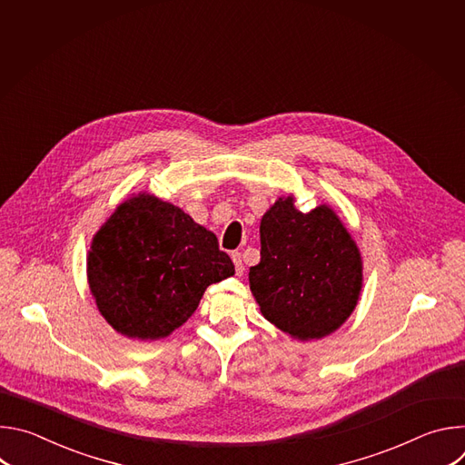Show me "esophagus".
Here are the masks:
<instances>
[{
    "label": "esophagus",
    "instance_id": "1",
    "mask_svg": "<svg viewBox=\"0 0 465 465\" xmlns=\"http://www.w3.org/2000/svg\"><path fill=\"white\" fill-rule=\"evenodd\" d=\"M232 261H233V264H235V274H237V276H242L244 264H242L241 253H239V252H232Z\"/></svg>",
    "mask_w": 465,
    "mask_h": 465
}]
</instances>
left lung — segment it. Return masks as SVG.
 <instances>
[{
    "mask_svg": "<svg viewBox=\"0 0 465 465\" xmlns=\"http://www.w3.org/2000/svg\"><path fill=\"white\" fill-rule=\"evenodd\" d=\"M259 235L248 280L262 316L298 341L337 331L362 289V257L339 215L325 204L302 213L289 194L262 215Z\"/></svg>",
    "mask_w": 465,
    "mask_h": 465,
    "instance_id": "1",
    "label": "left lung"
}]
</instances>
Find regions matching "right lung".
Instances as JSON below:
<instances>
[{"label": "right lung", "mask_w": 465, "mask_h": 465, "mask_svg": "<svg viewBox=\"0 0 465 465\" xmlns=\"http://www.w3.org/2000/svg\"><path fill=\"white\" fill-rule=\"evenodd\" d=\"M233 274L215 233L149 193L119 204L88 252L99 312L117 333L138 341L171 335L212 283Z\"/></svg>", "instance_id": "1"}]
</instances>
